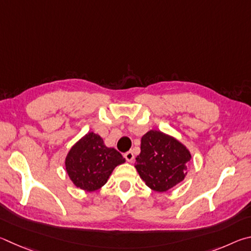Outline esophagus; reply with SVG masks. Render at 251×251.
I'll list each match as a JSON object with an SVG mask.
<instances>
[{
	"mask_svg": "<svg viewBox=\"0 0 251 251\" xmlns=\"http://www.w3.org/2000/svg\"><path fill=\"white\" fill-rule=\"evenodd\" d=\"M125 157H126V160L128 161V162H132L133 159H134L133 152L132 151H128L126 153H125Z\"/></svg>",
	"mask_w": 251,
	"mask_h": 251,
	"instance_id": "obj_1",
	"label": "esophagus"
}]
</instances>
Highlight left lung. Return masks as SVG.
Masks as SVG:
<instances>
[{"mask_svg": "<svg viewBox=\"0 0 251 251\" xmlns=\"http://www.w3.org/2000/svg\"><path fill=\"white\" fill-rule=\"evenodd\" d=\"M190 160V151L177 140L151 130L141 139V153L134 166L149 187L166 192L183 181Z\"/></svg>", "mask_w": 251, "mask_h": 251, "instance_id": "left-lung-1", "label": "left lung"}]
</instances>
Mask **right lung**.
<instances>
[{
  "mask_svg": "<svg viewBox=\"0 0 251 251\" xmlns=\"http://www.w3.org/2000/svg\"><path fill=\"white\" fill-rule=\"evenodd\" d=\"M125 162L116 149L104 146L100 135L89 132L70 149L65 164L75 185L92 192L104 185L114 168Z\"/></svg>",
  "mask_w": 251,
  "mask_h": 251,
  "instance_id": "1",
  "label": "right lung"
}]
</instances>
